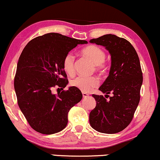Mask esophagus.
Wrapping results in <instances>:
<instances>
[{
	"mask_svg": "<svg viewBox=\"0 0 160 160\" xmlns=\"http://www.w3.org/2000/svg\"><path fill=\"white\" fill-rule=\"evenodd\" d=\"M82 95H83V98H87L89 96V95L87 93H86V92H83L82 93Z\"/></svg>",
	"mask_w": 160,
	"mask_h": 160,
	"instance_id": "esophagus-1",
	"label": "esophagus"
}]
</instances>
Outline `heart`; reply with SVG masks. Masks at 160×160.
Instances as JSON below:
<instances>
[{
  "label": "heart",
  "instance_id": "heart-1",
  "mask_svg": "<svg viewBox=\"0 0 160 160\" xmlns=\"http://www.w3.org/2000/svg\"><path fill=\"white\" fill-rule=\"evenodd\" d=\"M82 53L90 59V60L95 65H98V68H101V65L106 59V54L103 50L97 46L91 45L83 49ZM74 60L75 58L71 53L68 54L63 60V69L70 75H72L75 71ZM71 84L72 86L76 87L84 92H89L93 88L98 86L99 79L95 76H78L71 80Z\"/></svg>",
  "mask_w": 160,
  "mask_h": 160
}]
</instances>
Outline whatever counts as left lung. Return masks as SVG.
Segmentation results:
<instances>
[{"mask_svg": "<svg viewBox=\"0 0 160 160\" xmlns=\"http://www.w3.org/2000/svg\"><path fill=\"white\" fill-rule=\"evenodd\" d=\"M89 42L102 46L110 54L109 75L99 90L108 97L112 94L109 100L92 95L96 106L89 113V124L98 132L114 134L129 125L138 106L143 83L139 58L128 41L115 35H104Z\"/></svg>", "mask_w": 160, "mask_h": 160, "instance_id": "obj_1", "label": "left lung"}]
</instances>
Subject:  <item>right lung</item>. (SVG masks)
Instances as JSON below:
<instances>
[{
    "label": "right lung",
    "instance_id": "right-lung-1",
    "mask_svg": "<svg viewBox=\"0 0 160 160\" xmlns=\"http://www.w3.org/2000/svg\"><path fill=\"white\" fill-rule=\"evenodd\" d=\"M87 43L56 32L38 36L24 48L14 78V89L19 108L30 127L51 135L68 124V113L82 99L78 88L54 95L52 89L65 88L68 83L63 69L65 57L78 44Z\"/></svg>",
    "mask_w": 160,
    "mask_h": 160
}]
</instances>
